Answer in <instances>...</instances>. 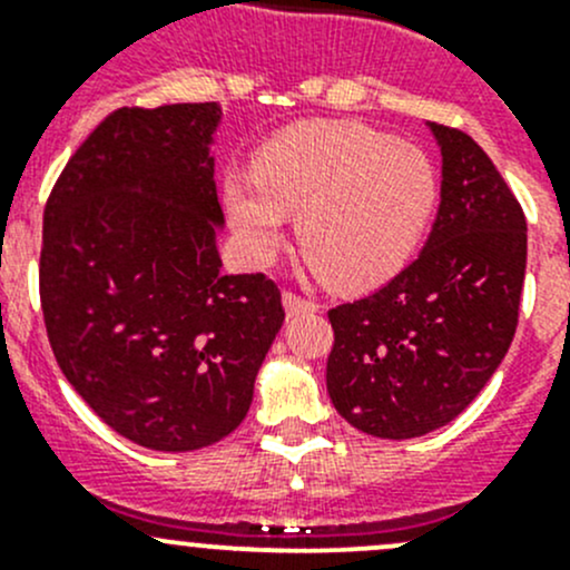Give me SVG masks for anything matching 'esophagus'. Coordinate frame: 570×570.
Masks as SVG:
<instances>
[{
	"label": "esophagus",
	"mask_w": 570,
	"mask_h": 570,
	"mask_svg": "<svg viewBox=\"0 0 570 570\" xmlns=\"http://www.w3.org/2000/svg\"><path fill=\"white\" fill-rule=\"evenodd\" d=\"M284 308H286V317H301V314H312L317 312V303L308 301V297L295 295V292H284Z\"/></svg>",
	"instance_id": "1"
}]
</instances>
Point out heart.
<instances>
[{
	"instance_id": "obj_1",
	"label": "heart",
	"mask_w": 570,
	"mask_h": 570,
	"mask_svg": "<svg viewBox=\"0 0 570 570\" xmlns=\"http://www.w3.org/2000/svg\"><path fill=\"white\" fill-rule=\"evenodd\" d=\"M223 200L253 258L284 245L286 215L312 267L344 292L392 281L416 250L439 204L428 154L353 120H308L275 135L253 178L228 176Z\"/></svg>"
}]
</instances>
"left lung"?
<instances>
[{"instance_id":"obj_1","label":"left lung","mask_w":570,"mask_h":570,"mask_svg":"<svg viewBox=\"0 0 570 570\" xmlns=\"http://www.w3.org/2000/svg\"><path fill=\"white\" fill-rule=\"evenodd\" d=\"M441 148V204L413 264L375 295L327 312V394L361 433L419 439L485 389L519 325L527 220L488 154L428 124Z\"/></svg>"}]
</instances>
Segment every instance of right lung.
<instances>
[{
    "mask_svg": "<svg viewBox=\"0 0 570 570\" xmlns=\"http://www.w3.org/2000/svg\"><path fill=\"white\" fill-rule=\"evenodd\" d=\"M220 105L124 107L68 159L43 212L40 306L62 375L157 452L226 439L284 325L278 286L223 275Z\"/></svg>",
    "mask_w": 570,
    "mask_h": 570,
    "instance_id": "obj_1",
    "label": "right lung"
}]
</instances>
